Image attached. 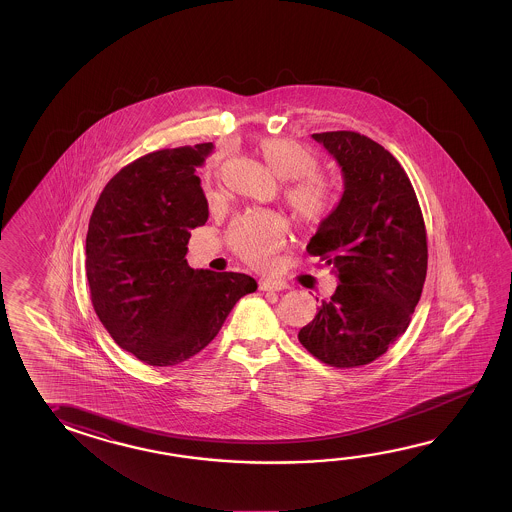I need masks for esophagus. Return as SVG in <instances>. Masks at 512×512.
I'll return each mask as SVG.
<instances>
[{
	"label": "esophagus",
	"instance_id": "obj_1",
	"mask_svg": "<svg viewBox=\"0 0 512 512\" xmlns=\"http://www.w3.org/2000/svg\"><path fill=\"white\" fill-rule=\"evenodd\" d=\"M259 290H262V292H282V290H288V284L284 281H277V279H261Z\"/></svg>",
	"mask_w": 512,
	"mask_h": 512
}]
</instances>
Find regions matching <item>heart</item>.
Masks as SVG:
<instances>
[{
	"instance_id": "b5f03b06",
	"label": "heart",
	"mask_w": 512,
	"mask_h": 512,
	"mask_svg": "<svg viewBox=\"0 0 512 512\" xmlns=\"http://www.w3.org/2000/svg\"><path fill=\"white\" fill-rule=\"evenodd\" d=\"M253 151L279 178H284L282 197L297 219L319 222L337 204L339 189L332 178L319 169L312 149L292 138L261 136L253 140ZM286 240V224L281 215L257 209L231 222L228 244L242 261L266 268Z\"/></svg>"
}]
</instances>
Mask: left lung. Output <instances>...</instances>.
<instances>
[{
  "mask_svg": "<svg viewBox=\"0 0 512 512\" xmlns=\"http://www.w3.org/2000/svg\"><path fill=\"white\" fill-rule=\"evenodd\" d=\"M337 160L345 191L306 250L334 266L339 286L301 345L335 368L376 361L405 334L427 277V230L405 169L355 131L312 135Z\"/></svg>",
  "mask_w": 512,
  "mask_h": 512,
  "instance_id": "left-lung-1",
  "label": "left lung"
}]
</instances>
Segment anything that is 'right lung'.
Returning <instances> with one entry per match:
<instances>
[{
    "label": "right lung",
    "mask_w": 512,
    "mask_h": 512,
    "mask_svg": "<svg viewBox=\"0 0 512 512\" xmlns=\"http://www.w3.org/2000/svg\"><path fill=\"white\" fill-rule=\"evenodd\" d=\"M213 144L160 149L107 182L89 220L85 270L94 312L116 345L151 366L199 354L235 303L257 290L250 275L193 270L189 231L208 220L195 167Z\"/></svg>",
    "instance_id": "add662e5"
}]
</instances>
